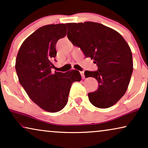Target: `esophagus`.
<instances>
[{
    "label": "esophagus",
    "mask_w": 148,
    "mask_h": 148,
    "mask_svg": "<svg viewBox=\"0 0 148 148\" xmlns=\"http://www.w3.org/2000/svg\"><path fill=\"white\" fill-rule=\"evenodd\" d=\"M80 74H81V75H82V78L83 79H85V75H84V71H80Z\"/></svg>",
    "instance_id": "obj_1"
}]
</instances>
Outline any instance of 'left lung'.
Segmentation results:
<instances>
[{"mask_svg": "<svg viewBox=\"0 0 148 148\" xmlns=\"http://www.w3.org/2000/svg\"><path fill=\"white\" fill-rule=\"evenodd\" d=\"M66 25L68 39L98 66L96 71L84 73L99 84L98 90L88 94L90 102L100 108L113 106L126 92L133 73L128 44L119 32L102 24L88 21Z\"/></svg>", "mask_w": 148, "mask_h": 148, "instance_id": "left-lung-1", "label": "left lung"}]
</instances>
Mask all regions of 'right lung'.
I'll return each instance as SVG.
<instances>
[{
	"label": "right lung",
	"instance_id": "obj_1",
	"mask_svg": "<svg viewBox=\"0 0 148 148\" xmlns=\"http://www.w3.org/2000/svg\"><path fill=\"white\" fill-rule=\"evenodd\" d=\"M66 34L65 24L42 26L21 44L15 62L20 84L29 98L43 110L56 112L66 106L71 84L82 77L77 70L66 73L51 70L56 44Z\"/></svg>",
	"mask_w": 148,
	"mask_h": 148
}]
</instances>
